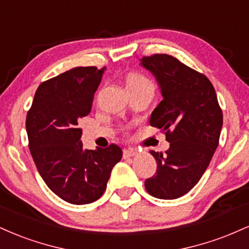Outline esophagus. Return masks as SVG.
<instances>
[{
    "mask_svg": "<svg viewBox=\"0 0 249 249\" xmlns=\"http://www.w3.org/2000/svg\"><path fill=\"white\" fill-rule=\"evenodd\" d=\"M137 154V151L133 148H124L123 150V158L124 159H130Z\"/></svg>",
    "mask_w": 249,
    "mask_h": 249,
    "instance_id": "34e87169",
    "label": "esophagus"
}]
</instances>
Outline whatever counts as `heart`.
Masks as SVG:
<instances>
[{
  "mask_svg": "<svg viewBox=\"0 0 249 249\" xmlns=\"http://www.w3.org/2000/svg\"><path fill=\"white\" fill-rule=\"evenodd\" d=\"M150 84L147 78L141 75L138 72H130L126 76V88H133V87H141V85Z\"/></svg>",
  "mask_w": 249,
  "mask_h": 249,
  "instance_id": "obj_1",
  "label": "heart"
}]
</instances>
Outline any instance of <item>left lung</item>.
<instances>
[{"label":"left lung","instance_id":"8db88e82","mask_svg":"<svg viewBox=\"0 0 249 249\" xmlns=\"http://www.w3.org/2000/svg\"><path fill=\"white\" fill-rule=\"evenodd\" d=\"M142 65L156 76L162 101L153 110L151 126L170 142L166 154L151 150L157 172L145 188L158 199H177L198 184L219 145L222 111L210 79L176 57L154 53Z\"/></svg>","mask_w":249,"mask_h":249}]
</instances>
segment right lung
<instances>
[{
    "instance_id": "right-lung-1",
    "label": "right lung",
    "mask_w": 249,
    "mask_h": 249,
    "mask_svg": "<svg viewBox=\"0 0 249 249\" xmlns=\"http://www.w3.org/2000/svg\"><path fill=\"white\" fill-rule=\"evenodd\" d=\"M105 68L78 67L43 82L28 111L29 150L48 187L73 205L96 201L107 190L122 148L84 150L79 123L91 111Z\"/></svg>"
}]
</instances>
